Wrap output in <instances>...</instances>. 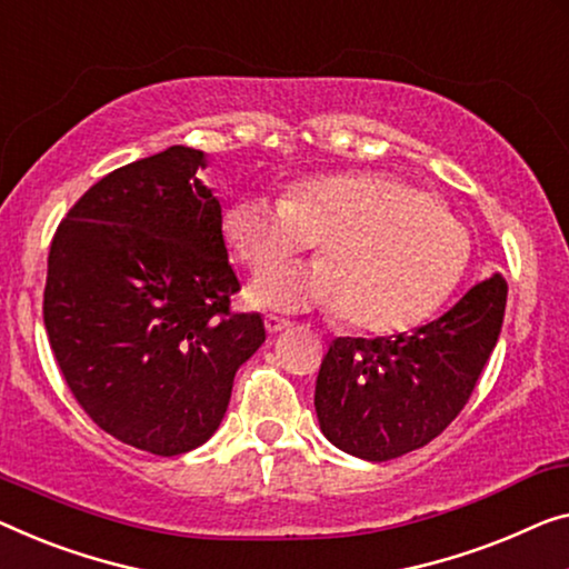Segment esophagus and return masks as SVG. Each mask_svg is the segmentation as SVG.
Returning <instances> with one entry per match:
<instances>
[{
	"label": "esophagus",
	"mask_w": 569,
	"mask_h": 569,
	"mask_svg": "<svg viewBox=\"0 0 569 569\" xmlns=\"http://www.w3.org/2000/svg\"><path fill=\"white\" fill-rule=\"evenodd\" d=\"M288 327H291V321H288V319L276 317V313H266V329L270 335L283 332V329H288Z\"/></svg>",
	"instance_id": "34e87169"
}]
</instances>
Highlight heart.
Here are the masks:
<instances>
[{
    "label": "heart",
    "instance_id": "b5f03b06",
    "mask_svg": "<svg viewBox=\"0 0 569 569\" xmlns=\"http://www.w3.org/2000/svg\"><path fill=\"white\" fill-rule=\"evenodd\" d=\"M224 240L256 273L319 240V262L278 268L250 296L276 309L345 311L366 332H401L435 313L460 283L472 248L460 219L427 191L368 171L307 178L281 201H234Z\"/></svg>",
    "mask_w": 569,
    "mask_h": 569
}]
</instances>
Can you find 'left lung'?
I'll use <instances>...</instances> for the list:
<instances>
[{"label":"left lung","instance_id":"1","mask_svg":"<svg viewBox=\"0 0 569 569\" xmlns=\"http://www.w3.org/2000/svg\"><path fill=\"white\" fill-rule=\"evenodd\" d=\"M506 293V278L496 273L409 335L332 339L313 393L329 442L360 460L386 462L442 435L493 352Z\"/></svg>","mask_w":569,"mask_h":569}]
</instances>
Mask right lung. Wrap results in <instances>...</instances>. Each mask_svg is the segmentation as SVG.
I'll return each mask as SVG.
<instances>
[{
	"mask_svg": "<svg viewBox=\"0 0 569 569\" xmlns=\"http://www.w3.org/2000/svg\"><path fill=\"white\" fill-rule=\"evenodd\" d=\"M203 152L173 146L97 181L53 234L42 319L89 419L142 452L183 455L214 435L237 368L266 342L232 311L222 207Z\"/></svg>",
	"mask_w": 569,
	"mask_h": 569,
	"instance_id": "add662e5",
	"label": "right lung"
}]
</instances>
